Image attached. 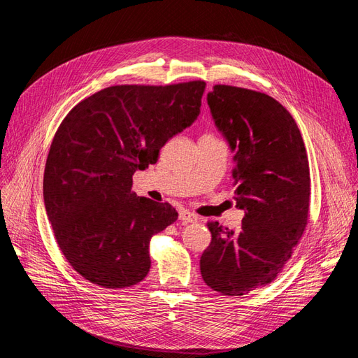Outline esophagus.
<instances>
[{"label": "esophagus", "mask_w": 358, "mask_h": 358, "mask_svg": "<svg viewBox=\"0 0 358 358\" xmlns=\"http://www.w3.org/2000/svg\"><path fill=\"white\" fill-rule=\"evenodd\" d=\"M179 220L183 222V224H191V222H197V215L196 213H192V212H189V210H180L179 212Z\"/></svg>", "instance_id": "1"}]
</instances>
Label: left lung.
<instances>
[{
  "mask_svg": "<svg viewBox=\"0 0 358 358\" xmlns=\"http://www.w3.org/2000/svg\"><path fill=\"white\" fill-rule=\"evenodd\" d=\"M208 104L234 152V200L245 216L237 231L209 224L212 242L200 270L212 289L243 296L272 282L305 231L309 161L296 121L272 96L215 85Z\"/></svg>",
  "mask_w": 358,
  "mask_h": 358,
  "instance_id": "left-lung-1",
  "label": "left lung"
}]
</instances>
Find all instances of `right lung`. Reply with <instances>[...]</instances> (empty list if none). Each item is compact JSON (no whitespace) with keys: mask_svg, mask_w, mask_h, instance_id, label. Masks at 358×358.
Wrapping results in <instances>:
<instances>
[{"mask_svg":"<svg viewBox=\"0 0 358 358\" xmlns=\"http://www.w3.org/2000/svg\"><path fill=\"white\" fill-rule=\"evenodd\" d=\"M203 80L117 85L74 106L53 137L43 197L57 242L90 282L125 288L150 268L149 241L178 220L169 203L131 192L133 175L200 115Z\"/></svg>","mask_w":358,"mask_h":358,"instance_id":"right-lung-1","label":"right lung"}]
</instances>
